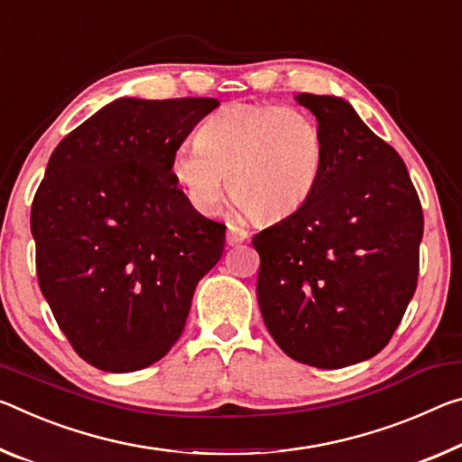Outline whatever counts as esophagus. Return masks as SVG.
<instances>
[{
	"mask_svg": "<svg viewBox=\"0 0 462 462\" xmlns=\"http://www.w3.org/2000/svg\"><path fill=\"white\" fill-rule=\"evenodd\" d=\"M248 238V232L243 228H236V226H228V232H226V243L230 246H236L240 243H245Z\"/></svg>",
	"mask_w": 462,
	"mask_h": 462,
	"instance_id": "esophagus-1",
	"label": "esophagus"
}]
</instances>
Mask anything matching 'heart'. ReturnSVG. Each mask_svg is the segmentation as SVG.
Wrapping results in <instances>:
<instances>
[{
    "label": "heart",
    "mask_w": 462,
    "mask_h": 462,
    "mask_svg": "<svg viewBox=\"0 0 462 462\" xmlns=\"http://www.w3.org/2000/svg\"><path fill=\"white\" fill-rule=\"evenodd\" d=\"M325 156L323 131L302 108L234 102L203 121L195 145L172 152L168 171L203 216L217 208L228 179L238 214L275 222L310 199Z\"/></svg>",
    "instance_id": "b5f03b06"
}]
</instances>
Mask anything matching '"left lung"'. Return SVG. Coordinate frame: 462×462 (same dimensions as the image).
Wrapping results in <instances>:
<instances>
[{"label": "left lung", "instance_id": "left-lung-1", "mask_svg": "<svg viewBox=\"0 0 462 462\" xmlns=\"http://www.w3.org/2000/svg\"><path fill=\"white\" fill-rule=\"evenodd\" d=\"M327 156L309 201L253 236L267 331L291 360L343 368L391 341L420 273L423 211L397 150L337 97L298 94Z\"/></svg>", "mask_w": 462, "mask_h": 462}]
</instances>
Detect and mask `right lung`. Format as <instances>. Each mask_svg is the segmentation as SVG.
Segmentation results:
<instances>
[{"label":"right lung","instance_id":"1","mask_svg":"<svg viewBox=\"0 0 462 462\" xmlns=\"http://www.w3.org/2000/svg\"><path fill=\"white\" fill-rule=\"evenodd\" d=\"M216 98H119L65 135L36 189L31 230L42 296L76 354L105 372L164 357L226 226L189 205L172 152Z\"/></svg>","mask_w":462,"mask_h":462}]
</instances>
